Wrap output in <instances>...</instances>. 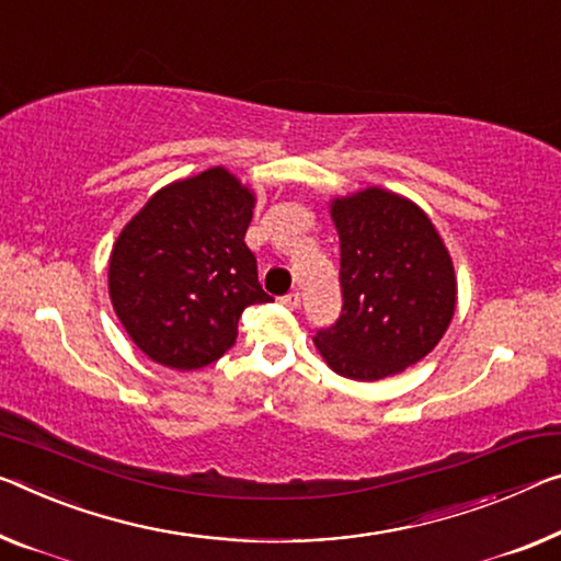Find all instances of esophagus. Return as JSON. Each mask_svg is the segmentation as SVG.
I'll return each mask as SVG.
<instances>
[{
  "label": "esophagus",
  "instance_id": "esophagus-1",
  "mask_svg": "<svg viewBox=\"0 0 561 561\" xmlns=\"http://www.w3.org/2000/svg\"><path fill=\"white\" fill-rule=\"evenodd\" d=\"M280 304L286 306V308H290V310H296V308L300 306V293H298V290H290L288 296L280 298Z\"/></svg>",
  "mask_w": 561,
  "mask_h": 561
}]
</instances>
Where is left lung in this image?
Here are the masks:
<instances>
[{"label":"left lung","instance_id":"8db88e82","mask_svg":"<svg viewBox=\"0 0 561 561\" xmlns=\"http://www.w3.org/2000/svg\"><path fill=\"white\" fill-rule=\"evenodd\" d=\"M341 240L343 310L316 333L339 376L378 381L428 356L456 310L449 248L428 215L399 193L370 185L331 201Z\"/></svg>","mask_w":561,"mask_h":561}]
</instances>
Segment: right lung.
Segmentation results:
<instances>
[{"label": "right lung", "instance_id": "1", "mask_svg": "<svg viewBox=\"0 0 561 561\" xmlns=\"http://www.w3.org/2000/svg\"><path fill=\"white\" fill-rule=\"evenodd\" d=\"M255 193L228 168L160 187L119 230L107 263L112 308L154 364L195 370L218 360L238 321L271 296L245 245Z\"/></svg>", "mask_w": 561, "mask_h": 561}]
</instances>
